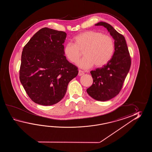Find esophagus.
I'll list each match as a JSON object with an SVG mask.
<instances>
[{"instance_id":"34e87169","label":"esophagus","mask_w":152,"mask_h":152,"mask_svg":"<svg viewBox=\"0 0 152 152\" xmlns=\"http://www.w3.org/2000/svg\"><path fill=\"white\" fill-rule=\"evenodd\" d=\"M84 75V72L81 70H79V73H78V75L79 76H81L82 75Z\"/></svg>"}]
</instances>
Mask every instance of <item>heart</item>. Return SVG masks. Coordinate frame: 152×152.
<instances>
[{
	"mask_svg": "<svg viewBox=\"0 0 152 152\" xmlns=\"http://www.w3.org/2000/svg\"><path fill=\"white\" fill-rule=\"evenodd\" d=\"M74 43L65 45L64 52L72 63L77 62L83 53L84 58L77 62L81 68L88 69L94 65L100 67L107 64L115 52L113 39L109 35L96 31H86L75 36Z\"/></svg>",
	"mask_w": 152,
	"mask_h": 152,
	"instance_id": "1",
	"label": "heart"
}]
</instances>
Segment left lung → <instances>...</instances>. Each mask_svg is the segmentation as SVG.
Wrapping results in <instances>:
<instances>
[{
  "label": "left lung",
  "instance_id": "8db88e82",
  "mask_svg": "<svg viewBox=\"0 0 152 152\" xmlns=\"http://www.w3.org/2000/svg\"><path fill=\"white\" fill-rule=\"evenodd\" d=\"M107 28L115 40L113 56L103 67L90 72L93 84L87 89L89 96L98 101H107L120 93L131 66V58L124 37L108 23L95 24Z\"/></svg>",
  "mask_w": 152,
  "mask_h": 152
}]
</instances>
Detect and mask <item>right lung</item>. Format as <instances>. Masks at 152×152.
Returning <instances> with one entry per match:
<instances>
[{"label": "right lung", "instance_id": "1", "mask_svg": "<svg viewBox=\"0 0 152 152\" xmlns=\"http://www.w3.org/2000/svg\"><path fill=\"white\" fill-rule=\"evenodd\" d=\"M66 33L48 28L40 29L24 47L20 79L30 99L42 105H52L65 96L77 68L64 52Z\"/></svg>", "mask_w": 152, "mask_h": 152}]
</instances>
